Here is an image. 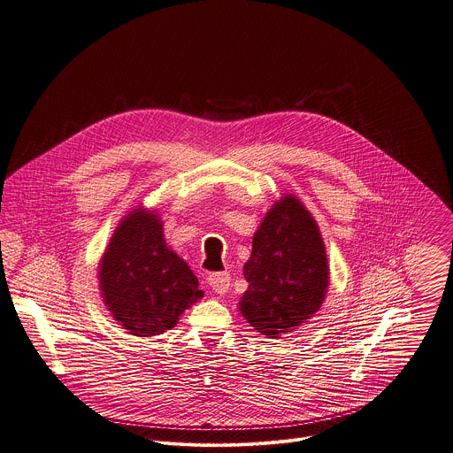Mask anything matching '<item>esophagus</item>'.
<instances>
[{
  "instance_id": "1",
  "label": "esophagus",
  "mask_w": 453,
  "mask_h": 453,
  "mask_svg": "<svg viewBox=\"0 0 453 453\" xmlns=\"http://www.w3.org/2000/svg\"><path fill=\"white\" fill-rule=\"evenodd\" d=\"M208 283H210V287L213 288L215 294L224 296L231 288V276L227 273H215L208 278Z\"/></svg>"
}]
</instances>
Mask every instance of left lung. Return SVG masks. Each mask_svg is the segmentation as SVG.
Returning a JSON list of instances; mask_svg holds the SVG:
<instances>
[{
    "instance_id": "1",
    "label": "left lung",
    "mask_w": 453,
    "mask_h": 453,
    "mask_svg": "<svg viewBox=\"0 0 453 453\" xmlns=\"http://www.w3.org/2000/svg\"><path fill=\"white\" fill-rule=\"evenodd\" d=\"M249 288L238 310L262 335L280 339L297 330L325 303L330 287L326 247L311 213L294 193L265 213L243 265Z\"/></svg>"
}]
</instances>
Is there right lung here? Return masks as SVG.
<instances>
[{"instance_id": "add662e5", "label": "right lung", "mask_w": 453, "mask_h": 453, "mask_svg": "<svg viewBox=\"0 0 453 453\" xmlns=\"http://www.w3.org/2000/svg\"><path fill=\"white\" fill-rule=\"evenodd\" d=\"M98 283L112 319L136 337L173 328L204 296L197 276L168 247L159 213L145 206L119 220L100 257Z\"/></svg>"}]
</instances>
